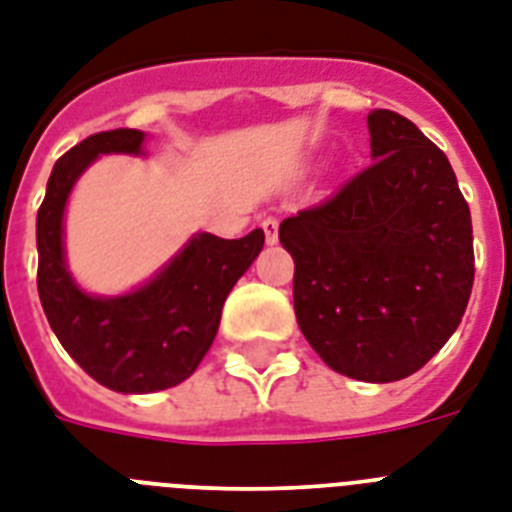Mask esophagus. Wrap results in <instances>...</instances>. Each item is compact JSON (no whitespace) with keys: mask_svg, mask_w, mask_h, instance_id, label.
I'll return each instance as SVG.
<instances>
[{"mask_svg":"<svg viewBox=\"0 0 512 512\" xmlns=\"http://www.w3.org/2000/svg\"><path fill=\"white\" fill-rule=\"evenodd\" d=\"M263 231H265V239H268V244H273L278 239V220L273 218V215H268V218H263Z\"/></svg>","mask_w":512,"mask_h":512,"instance_id":"34e87169","label":"esophagus"}]
</instances>
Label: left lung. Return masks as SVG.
I'll list each match as a JSON object with an SVG mask.
<instances>
[{
    "instance_id": "left-lung-1",
    "label": "left lung",
    "mask_w": 512,
    "mask_h": 512,
    "mask_svg": "<svg viewBox=\"0 0 512 512\" xmlns=\"http://www.w3.org/2000/svg\"><path fill=\"white\" fill-rule=\"evenodd\" d=\"M373 162L278 226L294 313L323 363L389 384L455 334L473 289L471 210L442 149L400 112L368 115Z\"/></svg>"
}]
</instances>
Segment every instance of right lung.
I'll return each instance as SVG.
<instances>
[{"mask_svg": "<svg viewBox=\"0 0 512 512\" xmlns=\"http://www.w3.org/2000/svg\"><path fill=\"white\" fill-rule=\"evenodd\" d=\"M136 128L102 131L54 162L36 215L41 307L73 360L94 381L123 394L170 389L197 371L220 326L228 292L255 263L263 228L242 239L197 234L149 284L123 297H91L70 278L62 252L65 202L99 155H141Z\"/></svg>", "mask_w": 512, "mask_h": 512, "instance_id": "right-lung-1", "label": "right lung"}]
</instances>
